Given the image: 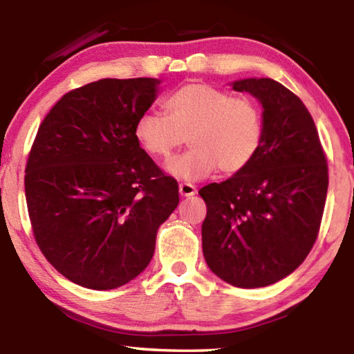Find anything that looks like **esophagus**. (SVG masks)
Segmentation results:
<instances>
[{"instance_id":"34e87169","label":"esophagus","mask_w":354,"mask_h":354,"mask_svg":"<svg viewBox=\"0 0 354 354\" xmlns=\"http://www.w3.org/2000/svg\"><path fill=\"white\" fill-rule=\"evenodd\" d=\"M178 193H180V196L190 198L193 195H196V188L195 185H192V183H180V185H178Z\"/></svg>"}]
</instances>
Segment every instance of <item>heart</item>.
<instances>
[{"mask_svg":"<svg viewBox=\"0 0 354 354\" xmlns=\"http://www.w3.org/2000/svg\"><path fill=\"white\" fill-rule=\"evenodd\" d=\"M164 111L166 114L148 111L140 115L135 138L149 156L167 158L187 137L192 149L164 166L180 180H201L217 167L227 176L243 171L263 143V113L245 96L188 84L167 96Z\"/></svg>","mask_w":354,"mask_h":354,"instance_id":"heart-1","label":"heart"}]
</instances>
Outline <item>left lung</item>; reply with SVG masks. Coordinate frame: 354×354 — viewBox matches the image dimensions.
Here are the masks:
<instances>
[{"label": "left lung", "instance_id": "1", "mask_svg": "<svg viewBox=\"0 0 354 354\" xmlns=\"http://www.w3.org/2000/svg\"><path fill=\"white\" fill-rule=\"evenodd\" d=\"M263 106V143L253 161L203 187V254L217 277L240 288L268 287L303 263L317 239L328 174L314 120L282 84L240 79Z\"/></svg>", "mask_w": 354, "mask_h": 354}]
</instances>
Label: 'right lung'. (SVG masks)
Masks as SVG:
<instances>
[{
  "mask_svg": "<svg viewBox=\"0 0 354 354\" xmlns=\"http://www.w3.org/2000/svg\"><path fill=\"white\" fill-rule=\"evenodd\" d=\"M158 79H103L66 93L38 129L26 169L33 235L57 272L113 290L151 261L178 187L135 138Z\"/></svg>",
  "mask_w": 354,
  "mask_h": 354,
  "instance_id": "right-lung-1",
  "label": "right lung"
}]
</instances>
